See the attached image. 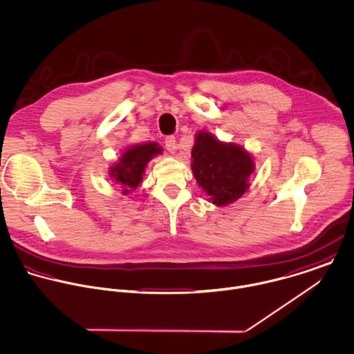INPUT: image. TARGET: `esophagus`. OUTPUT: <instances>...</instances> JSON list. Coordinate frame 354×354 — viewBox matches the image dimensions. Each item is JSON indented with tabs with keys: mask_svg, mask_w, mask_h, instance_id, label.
Segmentation results:
<instances>
[{
	"mask_svg": "<svg viewBox=\"0 0 354 354\" xmlns=\"http://www.w3.org/2000/svg\"><path fill=\"white\" fill-rule=\"evenodd\" d=\"M166 149L170 152V153H174L177 151V142H176V137H167L166 141Z\"/></svg>",
	"mask_w": 354,
	"mask_h": 354,
	"instance_id": "34e87169",
	"label": "esophagus"
}]
</instances>
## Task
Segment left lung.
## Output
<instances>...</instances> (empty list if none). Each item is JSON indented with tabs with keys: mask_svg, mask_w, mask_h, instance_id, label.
Returning a JSON list of instances; mask_svg holds the SVG:
<instances>
[{
	"mask_svg": "<svg viewBox=\"0 0 354 354\" xmlns=\"http://www.w3.org/2000/svg\"><path fill=\"white\" fill-rule=\"evenodd\" d=\"M191 156L194 177L213 205L227 206L248 191L254 158L243 147L201 130L195 134Z\"/></svg>",
	"mask_w": 354,
	"mask_h": 354,
	"instance_id": "8db88e82",
	"label": "left lung"
}]
</instances>
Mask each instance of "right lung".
Wrapping results in <instances>:
<instances>
[{
	"mask_svg": "<svg viewBox=\"0 0 354 354\" xmlns=\"http://www.w3.org/2000/svg\"><path fill=\"white\" fill-rule=\"evenodd\" d=\"M163 153V148L158 142H144L129 145L120 153L118 162L109 167V177L113 185L122 188V195L127 196L142 183L147 165L158 155Z\"/></svg>",
	"mask_w": 354,
	"mask_h": 354,
	"instance_id": "1",
	"label": "right lung"
}]
</instances>
